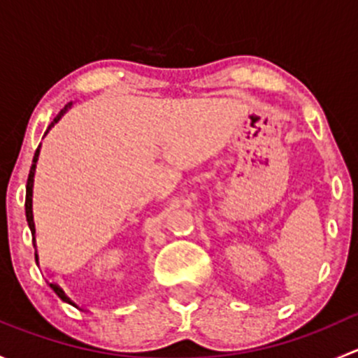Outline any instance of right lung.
<instances>
[{
  "instance_id": "right-lung-1",
  "label": "right lung",
  "mask_w": 358,
  "mask_h": 358,
  "mask_svg": "<svg viewBox=\"0 0 358 358\" xmlns=\"http://www.w3.org/2000/svg\"><path fill=\"white\" fill-rule=\"evenodd\" d=\"M69 107H71V103H67V106L64 107V109L60 110L59 114H57V117L53 119V121H52V124L48 126V129L52 128V126L55 124V122L59 121L60 117H62V115H64V112H66V110L69 109ZM48 129H46V131H48ZM38 156H39V147H38V149H36L34 159H32V164H31V171H29L27 185H25V218H27L29 229H31L32 236H34V232H36V229H34V220H32V182H34V169H36V162H38ZM34 256H36V259H38V255H34ZM50 287H52V289L55 291V294L59 296V298L62 299V301H67V303H71V299L67 298V296H66V292H64L62 289H60V287L57 286V284H50Z\"/></svg>"
}]
</instances>
